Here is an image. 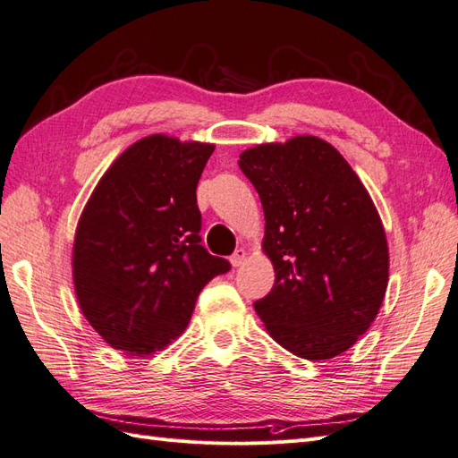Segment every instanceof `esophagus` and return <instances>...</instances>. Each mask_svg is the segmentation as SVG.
<instances>
[{
    "instance_id": "1",
    "label": "esophagus",
    "mask_w": 458,
    "mask_h": 458,
    "mask_svg": "<svg viewBox=\"0 0 458 458\" xmlns=\"http://www.w3.org/2000/svg\"><path fill=\"white\" fill-rule=\"evenodd\" d=\"M229 259L233 263V267H241L242 263L246 261V250H244V248H237V250H234V254Z\"/></svg>"
}]
</instances>
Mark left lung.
Here are the masks:
<instances>
[{
    "instance_id": "8db88e82",
    "label": "left lung",
    "mask_w": 458,
    "mask_h": 458,
    "mask_svg": "<svg viewBox=\"0 0 458 458\" xmlns=\"http://www.w3.org/2000/svg\"><path fill=\"white\" fill-rule=\"evenodd\" d=\"M239 165L256 187L275 269L254 303L271 338L311 361L350 350L387 288V242L361 179L330 143L298 135L244 150Z\"/></svg>"
}]
</instances>
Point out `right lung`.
Instances as JSON below:
<instances>
[{"mask_svg": "<svg viewBox=\"0 0 458 458\" xmlns=\"http://www.w3.org/2000/svg\"><path fill=\"white\" fill-rule=\"evenodd\" d=\"M214 145L148 135L97 183L78 221L72 276L81 313L128 355L164 350L200 290L231 269L200 244L197 185Z\"/></svg>", "mask_w": 458, "mask_h": 458, "instance_id": "add662e5", "label": "right lung"}]
</instances>
